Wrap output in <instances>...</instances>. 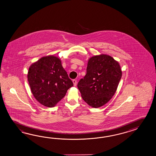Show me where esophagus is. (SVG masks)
Instances as JSON below:
<instances>
[{
	"instance_id": "1",
	"label": "esophagus",
	"mask_w": 156,
	"mask_h": 156,
	"mask_svg": "<svg viewBox=\"0 0 156 156\" xmlns=\"http://www.w3.org/2000/svg\"><path fill=\"white\" fill-rule=\"evenodd\" d=\"M72 81H73V85L76 86V84H77V80L74 79V80H72Z\"/></svg>"
}]
</instances>
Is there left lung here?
Segmentation results:
<instances>
[{
  "mask_svg": "<svg viewBox=\"0 0 156 156\" xmlns=\"http://www.w3.org/2000/svg\"><path fill=\"white\" fill-rule=\"evenodd\" d=\"M122 75L120 65L112 56H92L88 60L87 74L79 81L77 88L86 103L100 108L114 95Z\"/></svg>",
  "mask_w": 156,
  "mask_h": 156,
  "instance_id": "left-lung-1",
  "label": "left lung"
}]
</instances>
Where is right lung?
Masks as SVG:
<instances>
[{
    "instance_id": "1",
    "label": "right lung",
    "mask_w": 156,
    "mask_h": 156,
    "mask_svg": "<svg viewBox=\"0 0 156 156\" xmlns=\"http://www.w3.org/2000/svg\"><path fill=\"white\" fill-rule=\"evenodd\" d=\"M28 80L34 98L48 108L55 106L73 85L60 59L52 55L42 57L33 63Z\"/></svg>"
}]
</instances>
